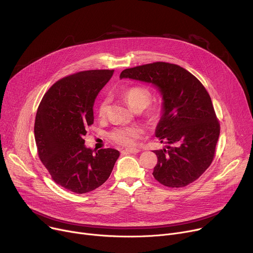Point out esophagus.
I'll list each match as a JSON object with an SVG mask.
<instances>
[{
	"mask_svg": "<svg viewBox=\"0 0 253 253\" xmlns=\"http://www.w3.org/2000/svg\"><path fill=\"white\" fill-rule=\"evenodd\" d=\"M140 150L137 148H128V149H124L121 150L122 154H127V153H138Z\"/></svg>",
	"mask_w": 253,
	"mask_h": 253,
	"instance_id": "obj_1",
	"label": "esophagus"
}]
</instances>
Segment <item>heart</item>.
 Returning a JSON list of instances; mask_svg holds the SVG:
<instances>
[{"mask_svg": "<svg viewBox=\"0 0 253 253\" xmlns=\"http://www.w3.org/2000/svg\"><path fill=\"white\" fill-rule=\"evenodd\" d=\"M122 97L134 112H139V114L147 121H155L159 119L162 114L163 106L161 102H150L152 99V94L145 87H129L123 91ZM108 110H109V100L104 98L98 105L97 114L100 118H105ZM140 134L141 130L138 127L127 126L113 129L110 132L109 137L113 142L119 144V145L131 146Z\"/></svg>", "mask_w": 253, "mask_h": 253, "instance_id": "heart-1", "label": "heart"}]
</instances>
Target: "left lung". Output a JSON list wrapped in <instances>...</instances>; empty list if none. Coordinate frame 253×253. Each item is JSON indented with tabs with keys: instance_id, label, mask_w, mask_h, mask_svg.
I'll return each mask as SVG.
<instances>
[{
	"instance_id": "obj_1",
	"label": "left lung",
	"mask_w": 253,
	"mask_h": 253,
	"mask_svg": "<svg viewBox=\"0 0 253 253\" xmlns=\"http://www.w3.org/2000/svg\"><path fill=\"white\" fill-rule=\"evenodd\" d=\"M120 78L152 83L162 94L163 115L155 135L169 145L154 151V178L171 188L194 182L212 163L220 134L205 87L184 68L166 62L125 69Z\"/></svg>"
}]
</instances>
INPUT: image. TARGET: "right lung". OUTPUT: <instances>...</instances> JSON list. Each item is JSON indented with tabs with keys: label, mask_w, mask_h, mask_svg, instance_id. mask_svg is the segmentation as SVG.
Returning a JSON list of instances; mask_svg holds the SVG:
<instances>
[{
	"label": "right lung",
	"mask_w": 253,
	"mask_h": 253,
	"mask_svg": "<svg viewBox=\"0 0 253 253\" xmlns=\"http://www.w3.org/2000/svg\"><path fill=\"white\" fill-rule=\"evenodd\" d=\"M114 70L81 71L58 80L45 93L36 114L38 156L54 182L78 194L101 186L120 153L86 148L84 136L94 122L93 106Z\"/></svg>",
	"instance_id": "obj_1"
}]
</instances>
